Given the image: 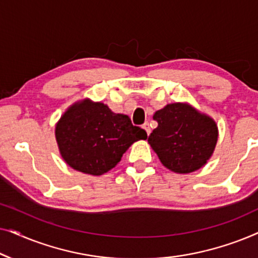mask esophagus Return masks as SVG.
<instances>
[{
  "instance_id": "34e87169",
  "label": "esophagus",
  "mask_w": 258,
  "mask_h": 258,
  "mask_svg": "<svg viewBox=\"0 0 258 258\" xmlns=\"http://www.w3.org/2000/svg\"><path fill=\"white\" fill-rule=\"evenodd\" d=\"M142 126H143V129L146 130V132H147V135L149 136V135H150V126H149V123L146 122V123H144V124H143Z\"/></svg>"
}]
</instances>
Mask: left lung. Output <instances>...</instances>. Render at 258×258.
<instances>
[{
	"mask_svg": "<svg viewBox=\"0 0 258 258\" xmlns=\"http://www.w3.org/2000/svg\"><path fill=\"white\" fill-rule=\"evenodd\" d=\"M158 123L148 143L161 163L176 174H189L207 164L218 140L216 122L189 103L175 102L155 112Z\"/></svg>",
	"mask_w": 258,
	"mask_h": 258,
	"instance_id": "1",
	"label": "left lung"
}]
</instances>
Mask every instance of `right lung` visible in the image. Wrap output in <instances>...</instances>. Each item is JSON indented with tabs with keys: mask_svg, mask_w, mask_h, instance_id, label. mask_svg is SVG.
<instances>
[{
	"mask_svg": "<svg viewBox=\"0 0 258 258\" xmlns=\"http://www.w3.org/2000/svg\"><path fill=\"white\" fill-rule=\"evenodd\" d=\"M59 154L67 164L84 174L100 176L116 167L136 141L147 140L146 130L133 125L124 114L89 98L67 109L55 125Z\"/></svg>",
	"mask_w": 258,
	"mask_h": 258,
	"instance_id": "right-lung-1",
	"label": "right lung"
}]
</instances>
